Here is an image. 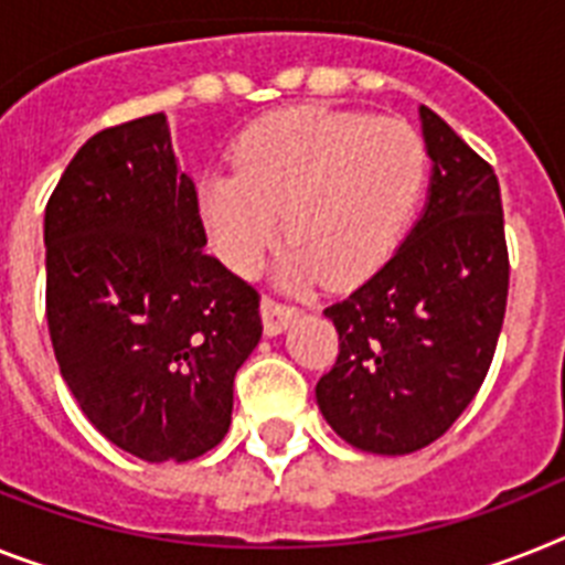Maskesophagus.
<instances>
[{"label": "esophagus", "mask_w": 565, "mask_h": 565, "mask_svg": "<svg viewBox=\"0 0 565 565\" xmlns=\"http://www.w3.org/2000/svg\"><path fill=\"white\" fill-rule=\"evenodd\" d=\"M260 316H264V330L267 335H278L281 330H287L292 319L298 316V307L292 305H284V301H275V298L264 296L260 301Z\"/></svg>", "instance_id": "1"}]
</instances>
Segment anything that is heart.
Segmentation results:
<instances>
[{
	"label": "heart",
	"instance_id": "b5f03b06",
	"mask_svg": "<svg viewBox=\"0 0 565 565\" xmlns=\"http://www.w3.org/2000/svg\"><path fill=\"white\" fill-rule=\"evenodd\" d=\"M428 149L414 126L324 106L281 108L238 137L232 169L198 183V212L217 258L255 273L284 226L278 278L327 273L348 284L391 253L419 203Z\"/></svg>",
	"mask_w": 565,
	"mask_h": 565
}]
</instances>
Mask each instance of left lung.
<instances>
[{
	"instance_id": "obj_1",
	"label": "left lung",
	"mask_w": 565,
	"mask_h": 565,
	"mask_svg": "<svg viewBox=\"0 0 565 565\" xmlns=\"http://www.w3.org/2000/svg\"><path fill=\"white\" fill-rule=\"evenodd\" d=\"M419 117L434 160L428 206L385 267L324 310L339 355L316 385L330 428L387 457L430 445L471 405L509 298L494 169L428 106Z\"/></svg>"
}]
</instances>
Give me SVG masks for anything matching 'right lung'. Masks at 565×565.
I'll return each mask as SVG.
<instances>
[{"instance_id":"obj_1","label":"right lung","mask_w":565,"mask_h":565,"mask_svg":"<svg viewBox=\"0 0 565 565\" xmlns=\"http://www.w3.org/2000/svg\"><path fill=\"white\" fill-rule=\"evenodd\" d=\"M194 183L163 114L97 131L45 206V316L94 428L146 462H186L230 430L260 296L203 253Z\"/></svg>"}]
</instances>
